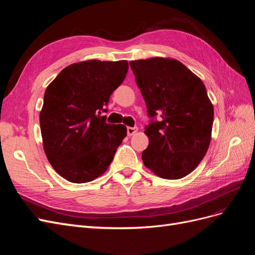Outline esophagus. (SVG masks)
I'll list each match as a JSON object with an SVG mask.
<instances>
[{
	"label": "esophagus",
	"instance_id": "1",
	"mask_svg": "<svg viewBox=\"0 0 255 255\" xmlns=\"http://www.w3.org/2000/svg\"><path fill=\"white\" fill-rule=\"evenodd\" d=\"M127 129H128V136H133V135H135V134L137 133V130H138L137 127H134V128H132V127H128Z\"/></svg>",
	"mask_w": 255,
	"mask_h": 255
}]
</instances>
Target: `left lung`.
<instances>
[{
    "instance_id": "1",
    "label": "left lung",
    "mask_w": 255,
    "mask_h": 255,
    "mask_svg": "<svg viewBox=\"0 0 255 255\" xmlns=\"http://www.w3.org/2000/svg\"><path fill=\"white\" fill-rule=\"evenodd\" d=\"M129 66L152 118L144 130L149 145L143 164L163 179H182L197 168L211 142L214 109L204 84L173 58L132 60Z\"/></svg>"
}]
</instances>
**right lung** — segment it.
I'll use <instances>...</instances> for the list:
<instances>
[{"instance_id":"1","label":"right lung","mask_w":255,"mask_h":255,"mask_svg":"<svg viewBox=\"0 0 255 255\" xmlns=\"http://www.w3.org/2000/svg\"><path fill=\"white\" fill-rule=\"evenodd\" d=\"M127 60H86L66 67L44 92L39 115L43 149L59 175L87 183L102 175L127 136V127L106 123L105 106L125 81Z\"/></svg>"}]
</instances>
